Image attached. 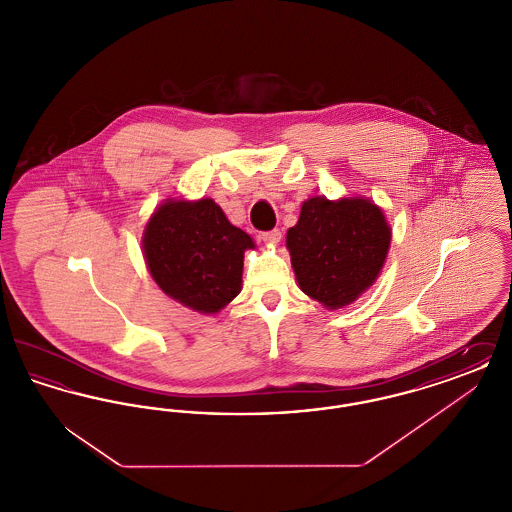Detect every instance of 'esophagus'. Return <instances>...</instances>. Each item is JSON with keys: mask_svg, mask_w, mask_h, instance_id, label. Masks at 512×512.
Instances as JSON below:
<instances>
[{"mask_svg": "<svg viewBox=\"0 0 512 512\" xmlns=\"http://www.w3.org/2000/svg\"><path fill=\"white\" fill-rule=\"evenodd\" d=\"M280 238H282V232H280L278 228L268 230V232H263V234H261V240L268 245L278 244V242H280Z\"/></svg>", "mask_w": 512, "mask_h": 512, "instance_id": "obj_1", "label": "esophagus"}]
</instances>
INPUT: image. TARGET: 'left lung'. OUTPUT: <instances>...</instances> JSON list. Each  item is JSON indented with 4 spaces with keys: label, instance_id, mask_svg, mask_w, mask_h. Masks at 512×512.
Instances as JSON below:
<instances>
[{
    "label": "left lung",
    "instance_id": "left-lung-1",
    "mask_svg": "<svg viewBox=\"0 0 512 512\" xmlns=\"http://www.w3.org/2000/svg\"><path fill=\"white\" fill-rule=\"evenodd\" d=\"M391 232L368 199L311 197L288 230L299 288L328 309L355 301L384 267Z\"/></svg>",
    "mask_w": 512,
    "mask_h": 512
}]
</instances>
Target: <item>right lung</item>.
Masks as SVG:
<instances>
[{
    "instance_id": "right-lung-1",
    "label": "right lung",
    "mask_w": 512,
    "mask_h": 512,
    "mask_svg": "<svg viewBox=\"0 0 512 512\" xmlns=\"http://www.w3.org/2000/svg\"><path fill=\"white\" fill-rule=\"evenodd\" d=\"M253 240L213 199L169 201L147 222L144 253L157 286L199 313H219L242 290Z\"/></svg>"
}]
</instances>
